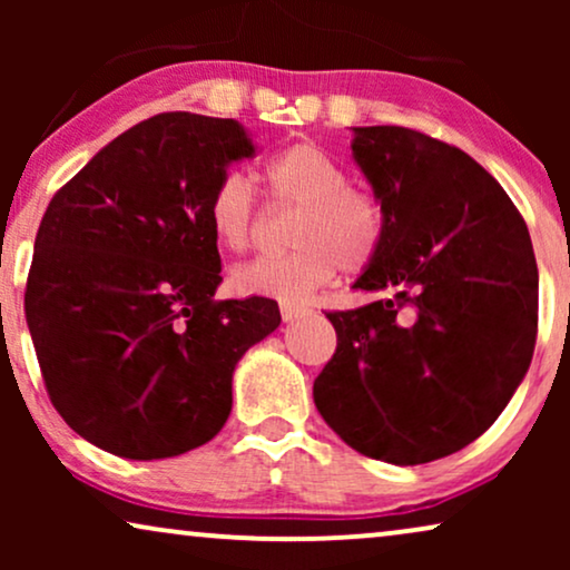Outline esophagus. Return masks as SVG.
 Returning <instances> with one entry per match:
<instances>
[{
  "mask_svg": "<svg viewBox=\"0 0 570 570\" xmlns=\"http://www.w3.org/2000/svg\"><path fill=\"white\" fill-rule=\"evenodd\" d=\"M279 314H283L285 322H295V318L308 314V306H301V303H279Z\"/></svg>",
  "mask_w": 570,
  "mask_h": 570,
  "instance_id": "34e87169",
  "label": "esophagus"
}]
</instances>
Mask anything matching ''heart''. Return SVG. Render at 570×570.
Instances as JSON below:
<instances>
[{
	"instance_id": "1",
	"label": "heart",
	"mask_w": 570,
	"mask_h": 570,
	"mask_svg": "<svg viewBox=\"0 0 570 570\" xmlns=\"http://www.w3.org/2000/svg\"><path fill=\"white\" fill-rule=\"evenodd\" d=\"M267 181L279 205L298 207L285 256H262L233 272V285L246 295H272L285 303L306 301L330 283L340 267L363 272L384 244V209L371 194L350 186L342 163L322 147L301 142L269 160ZM207 223L217 244L233 254L259 240V207L248 178L228 170L207 205Z\"/></svg>"
}]
</instances>
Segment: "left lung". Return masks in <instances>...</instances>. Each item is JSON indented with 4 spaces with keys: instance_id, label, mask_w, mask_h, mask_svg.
Returning <instances> with one entry per match:
<instances>
[{
    "instance_id": "8db88e82",
    "label": "left lung",
    "mask_w": 570,
    "mask_h": 570,
    "mask_svg": "<svg viewBox=\"0 0 570 570\" xmlns=\"http://www.w3.org/2000/svg\"><path fill=\"white\" fill-rule=\"evenodd\" d=\"M384 209V244L355 279L379 301L330 311L337 350L314 402L347 446L425 464L480 439L532 363L537 262L524 217L470 155L404 127H353Z\"/></svg>"
}]
</instances>
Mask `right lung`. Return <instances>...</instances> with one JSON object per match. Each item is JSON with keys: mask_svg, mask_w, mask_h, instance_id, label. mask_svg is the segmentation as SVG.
Returning <instances> with one entry per match:
<instances>
[{"mask_svg": "<svg viewBox=\"0 0 570 570\" xmlns=\"http://www.w3.org/2000/svg\"><path fill=\"white\" fill-rule=\"evenodd\" d=\"M256 147L236 119L139 121L53 194L26 318L65 423L124 459L178 456L230 415L233 371L279 326L269 298L215 301V186Z\"/></svg>", "mask_w": 570, "mask_h": 570, "instance_id": "add662e5", "label": "right lung"}]
</instances>
